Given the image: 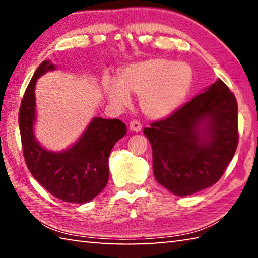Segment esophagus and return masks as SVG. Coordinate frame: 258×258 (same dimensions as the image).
I'll use <instances>...</instances> for the list:
<instances>
[{"label":"esophagus","instance_id":"34e87169","mask_svg":"<svg viewBox=\"0 0 258 258\" xmlns=\"http://www.w3.org/2000/svg\"><path fill=\"white\" fill-rule=\"evenodd\" d=\"M142 128V124L140 123L139 120L137 119H133L130 121V130L131 131H134V132H139V131H141Z\"/></svg>","mask_w":258,"mask_h":258}]
</instances>
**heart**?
<instances>
[{
    "mask_svg": "<svg viewBox=\"0 0 258 258\" xmlns=\"http://www.w3.org/2000/svg\"><path fill=\"white\" fill-rule=\"evenodd\" d=\"M192 69L184 62L154 58L121 69L117 81L102 78V90L116 106H127L130 94L140 95V107L150 118H164L184 102L191 89Z\"/></svg>",
    "mask_w": 258,
    "mask_h": 258,
    "instance_id": "heart-1",
    "label": "heart"
}]
</instances>
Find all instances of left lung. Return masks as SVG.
Returning <instances> with one entry per match:
<instances>
[{
	"instance_id": "1",
	"label": "left lung",
	"mask_w": 258,
	"mask_h": 258,
	"mask_svg": "<svg viewBox=\"0 0 258 258\" xmlns=\"http://www.w3.org/2000/svg\"><path fill=\"white\" fill-rule=\"evenodd\" d=\"M143 133L152 147L157 182L180 197L196 194L220 180L237 150V99L217 80Z\"/></svg>"
}]
</instances>
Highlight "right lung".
<instances>
[{
  "label": "right lung",
  "instance_id": "obj_1",
  "mask_svg": "<svg viewBox=\"0 0 258 258\" xmlns=\"http://www.w3.org/2000/svg\"><path fill=\"white\" fill-rule=\"evenodd\" d=\"M53 69L49 61H43L21 100L19 130L24 158L35 180L52 196L67 203L84 204L106 187L109 155L115 143L126 134V125L119 119L94 118L68 150L51 152L42 148L33 133L34 90L37 78Z\"/></svg>",
  "mask_w": 258,
  "mask_h": 258
}]
</instances>
